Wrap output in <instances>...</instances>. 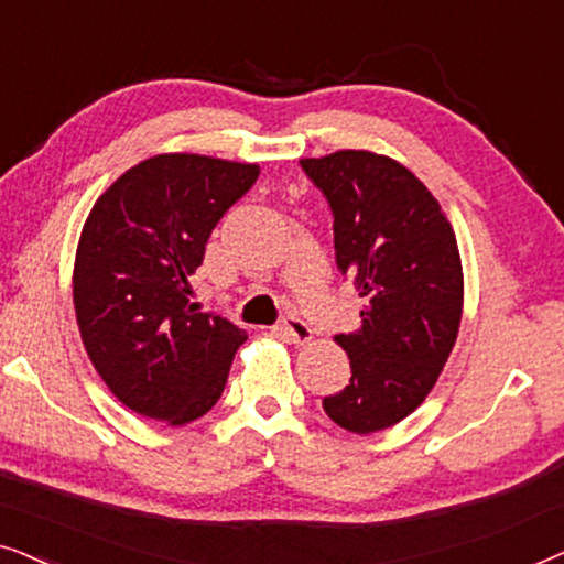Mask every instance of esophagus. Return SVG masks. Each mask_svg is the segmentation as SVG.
<instances>
[{"label": "esophagus", "mask_w": 564, "mask_h": 564, "mask_svg": "<svg viewBox=\"0 0 564 564\" xmlns=\"http://www.w3.org/2000/svg\"><path fill=\"white\" fill-rule=\"evenodd\" d=\"M280 334H282L284 338H290L292 344H300V346L307 344V341H311V338H313V330L307 328V323L295 318V315H288V318L282 321Z\"/></svg>", "instance_id": "obj_1"}]
</instances>
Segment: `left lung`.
Masks as SVG:
<instances>
[{
	"label": "left lung",
	"mask_w": 564,
	"mask_h": 564,
	"mask_svg": "<svg viewBox=\"0 0 564 564\" xmlns=\"http://www.w3.org/2000/svg\"><path fill=\"white\" fill-rule=\"evenodd\" d=\"M334 213L338 272L357 284L361 328L334 341L351 382L323 411L351 434L408 419L434 388L459 334L465 274L452 223L411 169L372 151L300 159Z\"/></svg>",
	"instance_id": "8db88e82"
}]
</instances>
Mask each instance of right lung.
Returning a JSON list of instances; mask_svg holds the SVG:
<instances>
[{
  "instance_id": "1",
  "label": "right lung",
  "mask_w": 564,
  "mask_h": 564,
  "mask_svg": "<svg viewBox=\"0 0 564 564\" xmlns=\"http://www.w3.org/2000/svg\"><path fill=\"white\" fill-rule=\"evenodd\" d=\"M257 164L159 153L97 197L74 261V311L97 375L122 405L166 426L218 403L246 330L197 313L189 276Z\"/></svg>"
}]
</instances>
